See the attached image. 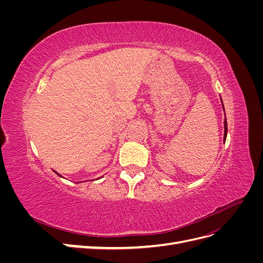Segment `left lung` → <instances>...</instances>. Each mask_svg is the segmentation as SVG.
<instances>
[{
	"label": "left lung",
	"mask_w": 263,
	"mask_h": 263,
	"mask_svg": "<svg viewBox=\"0 0 263 263\" xmlns=\"http://www.w3.org/2000/svg\"><path fill=\"white\" fill-rule=\"evenodd\" d=\"M221 103H222V101H221ZM222 108H224V105H222ZM224 110H225V108H224ZM224 142L226 141V137H227V121H226V116H225V122H224Z\"/></svg>",
	"instance_id": "8db88e82"
}]
</instances>
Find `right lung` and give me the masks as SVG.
<instances>
[{"mask_svg":"<svg viewBox=\"0 0 263 263\" xmlns=\"http://www.w3.org/2000/svg\"><path fill=\"white\" fill-rule=\"evenodd\" d=\"M54 172H55V171H54ZM55 173H57V172H55ZM57 174H58V176H59V177H61V176H60V174H59V173H57Z\"/></svg>","mask_w":263,"mask_h":263,"instance_id":"add662e5","label":"right lung"}]
</instances>
